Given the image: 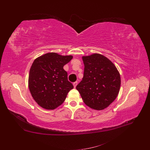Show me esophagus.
<instances>
[{
  "instance_id": "1",
  "label": "esophagus",
  "mask_w": 150,
  "mask_h": 150,
  "mask_svg": "<svg viewBox=\"0 0 150 150\" xmlns=\"http://www.w3.org/2000/svg\"><path fill=\"white\" fill-rule=\"evenodd\" d=\"M77 84H78V82H77V81H76V82H74V83H73V86H74V88H76Z\"/></svg>"
}]
</instances>
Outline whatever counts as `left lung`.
<instances>
[{
  "label": "left lung",
  "instance_id": "obj_1",
  "mask_svg": "<svg viewBox=\"0 0 150 150\" xmlns=\"http://www.w3.org/2000/svg\"><path fill=\"white\" fill-rule=\"evenodd\" d=\"M84 64L83 80L76 86L84 103L95 110H103L119 94L121 78L113 63L102 54L82 57Z\"/></svg>",
  "mask_w": 150,
  "mask_h": 150
}]
</instances>
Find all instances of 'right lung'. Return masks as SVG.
I'll use <instances>...</instances> for the list:
<instances>
[{
	"mask_svg": "<svg viewBox=\"0 0 150 150\" xmlns=\"http://www.w3.org/2000/svg\"><path fill=\"white\" fill-rule=\"evenodd\" d=\"M73 56L48 52L37 57L32 64L28 86L35 101L44 109L55 110L64 103L73 85L63 69Z\"/></svg>",
	"mask_w": 150,
	"mask_h": 150,
	"instance_id": "right-lung-1",
	"label": "right lung"
}]
</instances>
